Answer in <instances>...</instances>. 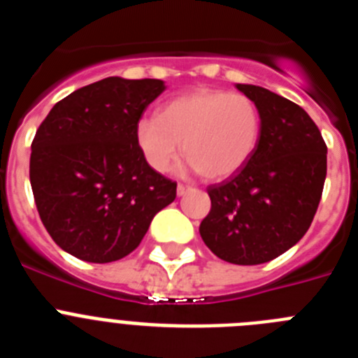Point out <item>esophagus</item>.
Segmentation results:
<instances>
[{
    "label": "esophagus",
    "instance_id": "esophagus-1",
    "mask_svg": "<svg viewBox=\"0 0 358 358\" xmlns=\"http://www.w3.org/2000/svg\"><path fill=\"white\" fill-rule=\"evenodd\" d=\"M189 189H194V188H192V186H188V185H177V195L181 197V195H185L186 192H189Z\"/></svg>",
    "mask_w": 358,
    "mask_h": 358
}]
</instances>
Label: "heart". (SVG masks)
Segmentation results:
<instances>
[{
    "label": "heart",
    "mask_w": 358,
    "mask_h": 358,
    "mask_svg": "<svg viewBox=\"0 0 358 358\" xmlns=\"http://www.w3.org/2000/svg\"><path fill=\"white\" fill-rule=\"evenodd\" d=\"M262 138V113L252 98L201 90L164 103L136 125V143L152 170L166 172L181 154L206 179H226L245 166Z\"/></svg>",
    "instance_id": "obj_1"
}]
</instances>
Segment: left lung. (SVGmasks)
Wrapping results in <instances>:
<instances>
[{"label":"left lung","instance_id":"left-lung-1","mask_svg":"<svg viewBox=\"0 0 358 358\" xmlns=\"http://www.w3.org/2000/svg\"><path fill=\"white\" fill-rule=\"evenodd\" d=\"M236 90L260 107V143L243 169L208 186L211 210L199 233L220 260L258 265L308 231L327 179V143L297 103L260 85Z\"/></svg>","mask_w":358,"mask_h":358}]
</instances>
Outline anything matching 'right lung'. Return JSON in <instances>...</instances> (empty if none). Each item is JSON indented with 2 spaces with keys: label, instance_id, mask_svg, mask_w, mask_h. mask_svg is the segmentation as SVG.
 <instances>
[{
  "label": "right lung",
  "instance_id": "right-lung-1",
  "mask_svg": "<svg viewBox=\"0 0 358 358\" xmlns=\"http://www.w3.org/2000/svg\"><path fill=\"white\" fill-rule=\"evenodd\" d=\"M164 91L157 78L109 77L57 102L31 141L30 185L53 242L78 260L131 255L177 182L152 170L136 125Z\"/></svg>",
  "mask_w": 358,
  "mask_h": 358
}]
</instances>
